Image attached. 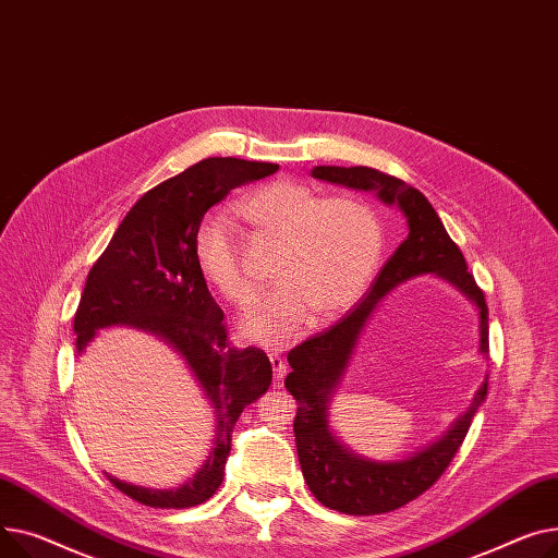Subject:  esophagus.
Returning a JSON list of instances; mask_svg holds the SVG:
<instances>
[{"label":"esophagus","mask_w":558,"mask_h":558,"mask_svg":"<svg viewBox=\"0 0 558 558\" xmlns=\"http://www.w3.org/2000/svg\"><path fill=\"white\" fill-rule=\"evenodd\" d=\"M268 355H270V363H272V372H275V378L281 383V380H283V376L288 374V365H286V360H283V357H281V353H277V351H270Z\"/></svg>","instance_id":"obj_1"}]
</instances>
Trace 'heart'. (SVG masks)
<instances>
[{
  "label": "heart",
  "mask_w": 558,
  "mask_h": 558,
  "mask_svg": "<svg viewBox=\"0 0 558 558\" xmlns=\"http://www.w3.org/2000/svg\"><path fill=\"white\" fill-rule=\"evenodd\" d=\"M258 234L281 245L275 264L279 286L243 319L250 340L286 344L311 319H329L347 311L374 279L383 256L378 214L353 195H322L292 180H277L236 205ZM195 260L205 281L225 302L247 308L256 300L225 214H209L195 232Z\"/></svg>",
  "instance_id": "b5f03b06"
}]
</instances>
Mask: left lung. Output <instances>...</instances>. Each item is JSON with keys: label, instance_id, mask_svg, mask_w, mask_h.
<instances>
[{"label": "left lung", "instance_id": "obj_1", "mask_svg": "<svg viewBox=\"0 0 558 558\" xmlns=\"http://www.w3.org/2000/svg\"><path fill=\"white\" fill-rule=\"evenodd\" d=\"M313 178L363 191H376L387 205H399L408 218L410 234L399 245L369 292L344 317L288 351L290 374L286 389L298 401L294 441L311 494L329 509L349 515H376L405 507L425 494L450 466L471 421L486 397V383L466 414L433 446L401 462L376 464L360 460L329 430V399L340 383L351 351L365 322L385 294L410 277L435 272L460 288L480 311V351L488 353V308L484 292L466 268L462 250L448 236L444 222L425 195L403 180L372 167H315Z\"/></svg>", "mask_w": 558, "mask_h": 558}]
</instances>
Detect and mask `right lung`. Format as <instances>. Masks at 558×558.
<instances>
[{
  "instance_id": "1",
  "label": "right lung",
  "mask_w": 558,
  "mask_h": 558,
  "mask_svg": "<svg viewBox=\"0 0 558 558\" xmlns=\"http://www.w3.org/2000/svg\"><path fill=\"white\" fill-rule=\"evenodd\" d=\"M277 163L207 157L144 193L92 266L74 315L76 347L110 324H130L169 340L198 376L216 410V446L207 464L173 490L110 482L140 505L186 509L222 484L234 423L272 383L268 355L232 347L222 311L195 260V232L209 207L239 184L277 173Z\"/></svg>"
}]
</instances>
